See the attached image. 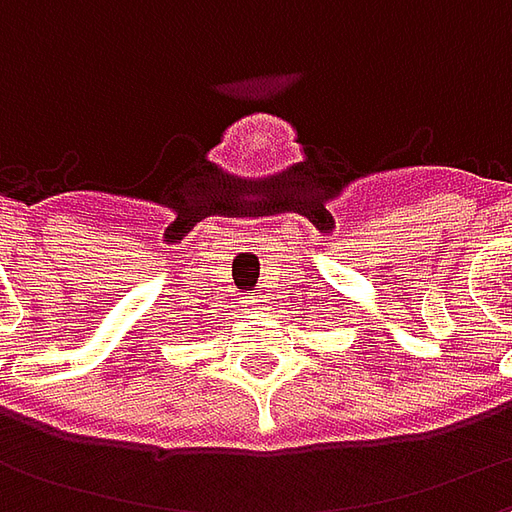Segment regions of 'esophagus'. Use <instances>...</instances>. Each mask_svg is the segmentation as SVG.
<instances>
[{"mask_svg": "<svg viewBox=\"0 0 512 512\" xmlns=\"http://www.w3.org/2000/svg\"><path fill=\"white\" fill-rule=\"evenodd\" d=\"M246 304H249V307H252L255 312H263V310H266L268 299H266V296H249V301H246Z\"/></svg>", "mask_w": 512, "mask_h": 512, "instance_id": "obj_1", "label": "esophagus"}]
</instances>
